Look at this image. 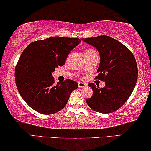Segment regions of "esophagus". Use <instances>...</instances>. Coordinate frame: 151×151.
Segmentation results:
<instances>
[{
    "label": "esophagus",
    "mask_w": 151,
    "mask_h": 151,
    "mask_svg": "<svg viewBox=\"0 0 151 151\" xmlns=\"http://www.w3.org/2000/svg\"><path fill=\"white\" fill-rule=\"evenodd\" d=\"M86 86H87V83H78V87H79V88H83V87H85Z\"/></svg>",
    "instance_id": "34e87169"
}]
</instances>
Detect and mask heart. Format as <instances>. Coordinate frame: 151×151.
<instances>
[{
  "mask_svg": "<svg viewBox=\"0 0 151 151\" xmlns=\"http://www.w3.org/2000/svg\"><path fill=\"white\" fill-rule=\"evenodd\" d=\"M94 53H96L95 50H92V49H90V50H87V51L85 52V54H94Z\"/></svg>",
  "mask_w": 151,
  "mask_h": 151,
  "instance_id": "b5f03b06",
  "label": "heart"
}]
</instances>
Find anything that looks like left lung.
Here are the masks:
<instances>
[{
    "instance_id": "1",
    "label": "left lung",
    "mask_w": 151,
    "mask_h": 151,
    "mask_svg": "<svg viewBox=\"0 0 151 151\" xmlns=\"http://www.w3.org/2000/svg\"><path fill=\"white\" fill-rule=\"evenodd\" d=\"M81 40L98 50L100 63L96 78L106 83L102 88L94 83L88 85L93 95L86 99L87 105L99 113L114 112L127 101L137 83L138 68L134 57L123 44L109 36Z\"/></svg>"
}]
</instances>
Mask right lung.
Segmentation results:
<instances>
[{"mask_svg":"<svg viewBox=\"0 0 151 151\" xmlns=\"http://www.w3.org/2000/svg\"><path fill=\"white\" fill-rule=\"evenodd\" d=\"M79 38L50 37L31 42L20 56L15 68V82L20 95L31 109L41 114H53L66 105L78 87L72 80L55 85L52 73L64 66Z\"/></svg>","mask_w":151,"mask_h":151,"instance_id":"add662e5","label":"right lung"}]
</instances>
